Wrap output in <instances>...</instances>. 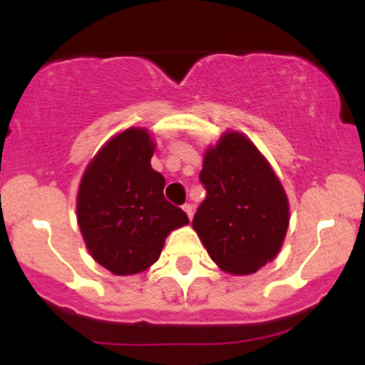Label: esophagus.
Listing matches in <instances>:
<instances>
[{"instance_id": "1", "label": "esophagus", "mask_w": 365, "mask_h": 365, "mask_svg": "<svg viewBox=\"0 0 365 365\" xmlns=\"http://www.w3.org/2000/svg\"><path fill=\"white\" fill-rule=\"evenodd\" d=\"M183 212L187 213V217H189V219H192V215H194V206L190 205V203L183 205Z\"/></svg>"}]
</instances>
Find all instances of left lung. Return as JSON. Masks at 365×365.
I'll return each instance as SVG.
<instances>
[{
    "mask_svg": "<svg viewBox=\"0 0 365 365\" xmlns=\"http://www.w3.org/2000/svg\"><path fill=\"white\" fill-rule=\"evenodd\" d=\"M200 180L206 197L192 227L220 270L249 275L274 259L289 224L281 180L254 143L237 130L208 146Z\"/></svg>",
    "mask_w": 365,
    "mask_h": 365,
    "instance_id": "left-lung-1",
    "label": "left lung"
}]
</instances>
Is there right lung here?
I'll use <instances>...</instances> for the list:
<instances>
[{
	"label": "right lung",
	"mask_w": 365,
	"mask_h": 365,
	"mask_svg": "<svg viewBox=\"0 0 365 365\" xmlns=\"http://www.w3.org/2000/svg\"><path fill=\"white\" fill-rule=\"evenodd\" d=\"M155 143L130 127L90 160L77 190V224L91 257L114 275L145 272L173 230L189 224L164 197L165 180L150 164Z\"/></svg>",
	"instance_id": "1"
}]
</instances>
